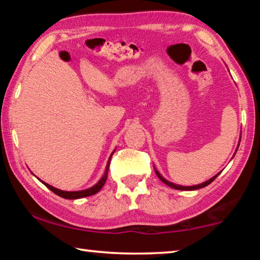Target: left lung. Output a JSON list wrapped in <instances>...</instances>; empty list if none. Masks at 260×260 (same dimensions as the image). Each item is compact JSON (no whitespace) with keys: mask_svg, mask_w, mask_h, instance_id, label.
<instances>
[{"mask_svg":"<svg viewBox=\"0 0 260 260\" xmlns=\"http://www.w3.org/2000/svg\"><path fill=\"white\" fill-rule=\"evenodd\" d=\"M240 141H241V139H240ZM237 149H239V147H237ZM155 172H156V174H157V177L159 178L162 182H164L165 184H167V186L169 187H171V188H173V189H178V190H196V189H201V188H204V187H206L208 186V184H210L211 182L213 181V180L218 177L219 175V173L218 174H215L214 177H212L211 179H209L208 181H205V182H203V183H200V184H196V186H180V184H175V183H173V182H170L169 180H166L165 178H162L161 177V174L158 172V171L155 169Z\"/></svg>","mask_w":260,"mask_h":260,"instance_id":"8db88e82","label":"left lung"}]
</instances>
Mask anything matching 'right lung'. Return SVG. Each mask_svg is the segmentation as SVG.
Wrapping results in <instances>:
<instances>
[{
    "instance_id": "add662e5",
    "label": "right lung",
    "mask_w": 260,
    "mask_h": 260,
    "mask_svg": "<svg viewBox=\"0 0 260 260\" xmlns=\"http://www.w3.org/2000/svg\"><path fill=\"white\" fill-rule=\"evenodd\" d=\"M114 151H116V149H114L113 152H114ZM113 152L111 153V156L109 157V160H108L107 167H105V171H104L103 177L101 178L100 181H99L98 183H96V184H94L93 187L87 188V189H85V190H78V191H65V190H60V189H57V188H55V187H52V186H50V184L46 183L45 181H41L40 179H39V180H40V181H41L43 184H46V187L49 188L52 192L56 193V195H58V196L63 197V199H67V200H78V199H82V197H87V196L95 195L96 192H99V191L101 190V189H102V187L104 186L105 181H107V179H108V171H109V166H110V160H111V157H112V155H113Z\"/></svg>"
}]
</instances>
